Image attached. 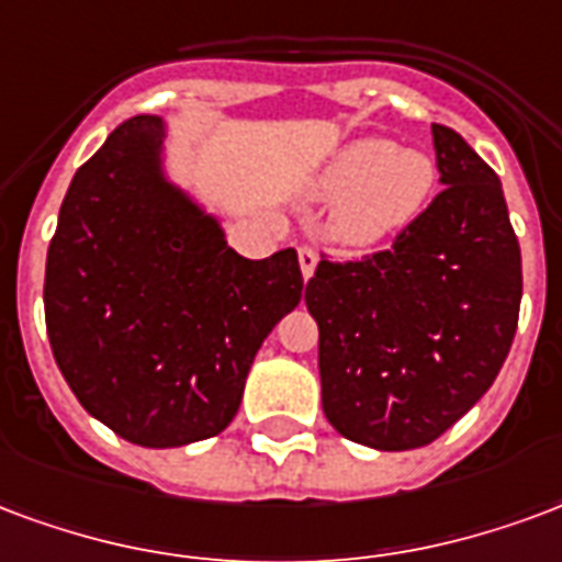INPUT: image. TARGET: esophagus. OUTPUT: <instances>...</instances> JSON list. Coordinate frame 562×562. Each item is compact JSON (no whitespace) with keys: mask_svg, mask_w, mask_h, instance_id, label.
<instances>
[{"mask_svg":"<svg viewBox=\"0 0 562 562\" xmlns=\"http://www.w3.org/2000/svg\"><path fill=\"white\" fill-rule=\"evenodd\" d=\"M317 260H321V257H317V251H314V248H308V245H305V248H299V269H302V278H305V281L314 276Z\"/></svg>","mask_w":562,"mask_h":562,"instance_id":"esophagus-1","label":"esophagus"}]
</instances>
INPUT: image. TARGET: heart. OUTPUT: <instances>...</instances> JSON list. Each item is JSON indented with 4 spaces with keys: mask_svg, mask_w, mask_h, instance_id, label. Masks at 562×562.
Segmentation results:
<instances>
[{
    "mask_svg": "<svg viewBox=\"0 0 562 562\" xmlns=\"http://www.w3.org/2000/svg\"><path fill=\"white\" fill-rule=\"evenodd\" d=\"M437 186V164L419 149L359 137L331 155L314 179L317 196H341L331 233L347 248H371L419 218Z\"/></svg>",
    "mask_w": 562,
    "mask_h": 562,
    "instance_id": "obj_1",
    "label": "heart"
}]
</instances>
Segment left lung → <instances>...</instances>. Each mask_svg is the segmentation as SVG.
I'll use <instances>...</instances> for the list:
<instances>
[{
    "mask_svg": "<svg viewBox=\"0 0 562 562\" xmlns=\"http://www.w3.org/2000/svg\"><path fill=\"white\" fill-rule=\"evenodd\" d=\"M443 191L389 251L326 263L305 286L321 329L323 413L353 443L419 449L494 383L521 308V248L497 173L431 125Z\"/></svg>",
    "mask_w": 562,
    "mask_h": 562,
    "instance_id": "left-lung-1",
    "label": "left lung"
}]
</instances>
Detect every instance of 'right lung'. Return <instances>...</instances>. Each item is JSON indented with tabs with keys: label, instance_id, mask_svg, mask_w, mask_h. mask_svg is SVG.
<instances>
[{
	"label": "right lung",
	"instance_id": "add662e5",
	"mask_svg": "<svg viewBox=\"0 0 562 562\" xmlns=\"http://www.w3.org/2000/svg\"><path fill=\"white\" fill-rule=\"evenodd\" d=\"M167 122L134 116L74 173L47 251L53 359L89 416L173 449L233 422L266 335L302 299L293 248L248 260L167 173Z\"/></svg>",
	"mask_w": 562,
	"mask_h": 562
}]
</instances>
